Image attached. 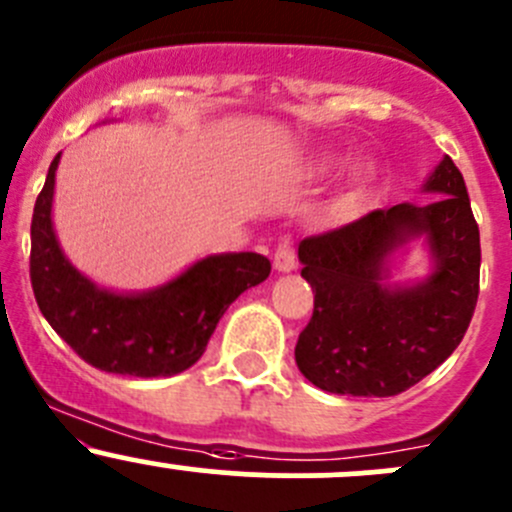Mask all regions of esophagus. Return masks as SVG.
Instances as JSON below:
<instances>
[{"instance_id": "34e87169", "label": "esophagus", "mask_w": 512, "mask_h": 512, "mask_svg": "<svg viewBox=\"0 0 512 512\" xmlns=\"http://www.w3.org/2000/svg\"><path fill=\"white\" fill-rule=\"evenodd\" d=\"M297 267V252H294L292 238H282L274 247V270L292 272Z\"/></svg>"}]
</instances>
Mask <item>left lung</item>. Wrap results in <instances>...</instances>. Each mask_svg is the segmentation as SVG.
<instances>
[{
	"mask_svg": "<svg viewBox=\"0 0 512 512\" xmlns=\"http://www.w3.org/2000/svg\"><path fill=\"white\" fill-rule=\"evenodd\" d=\"M446 193L400 203L299 242L314 314L294 358L309 383L353 397H392L437 370L464 338L478 301L481 235L464 176L451 157L429 176ZM412 234H427L438 265L410 290L382 287L384 260Z\"/></svg>",
	"mask_w": 512,
	"mask_h": 512,
	"instance_id": "left-lung-1",
	"label": "left lung"
}]
</instances>
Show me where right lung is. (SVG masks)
I'll return each instance as SVG.
<instances>
[{
	"mask_svg": "<svg viewBox=\"0 0 512 512\" xmlns=\"http://www.w3.org/2000/svg\"><path fill=\"white\" fill-rule=\"evenodd\" d=\"M58 159L61 154L48 166L31 218L29 274L41 314L85 363L105 373L134 378L184 373L206 351L225 309L247 287L270 277V260L257 252L213 255L154 292L98 289L66 260L53 233Z\"/></svg>",
	"mask_w": 512,
	"mask_h": 512,
	"instance_id": "obj_1",
	"label": "right lung"
}]
</instances>
